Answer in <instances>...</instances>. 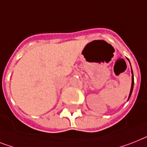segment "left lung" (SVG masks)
Here are the masks:
<instances>
[{"mask_svg": "<svg viewBox=\"0 0 147 147\" xmlns=\"http://www.w3.org/2000/svg\"><path fill=\"white\" fill-rule=\"evenodd\" d=\"M127 60L129 61V59H127ZM130 63V61H129ZM131 64V63H130ZM131 74H132V77H131V90H130V94H129V96H128V100L130 99V97H131V94H132V91H133V88H134V75H133V71H132V69H131Z\"/></svg>", "mask_w": 147, "mask_h": 147, "instance_id": "1", "label": "left lung"}]
</instances>
